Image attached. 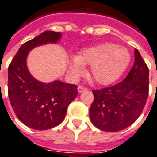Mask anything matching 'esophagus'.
<instances>
[{
  "label": "esophagus",
  "instance_id": "esophagus-1",
  "mask_svg": "<svg viewBox=\"0 0 157 157\" xmlns=\"http://www.w3.org/2000/svg\"><path fill=\"white\" fill-rule=\"evenodd\" d=\"M86 90H88V88H85V87H83V86H78V93H83V91H86Z\"/></svg>",
  "mask_w": 157,
  "mask_h": 157
}]
</instances>
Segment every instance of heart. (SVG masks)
<instances>
[{
  "label": "heart",
  "mask_w": 157,
  "mask_h": 157,
  "mask_svg": "<svg viewBox=\"0 0 157 157\" xmlns=\"http://www.w3.org/2000/svg\"><path fill=\"white\" fill-rule=\"evenodd\" d=\"M131 61L128 49L114 44H102L87 48L69 61V69L74 75H79L84 66L90 65L89 74L99 84H109L118 78Z\"/></svg>",
  "instance_id": "heart-1"
}]
</instances>
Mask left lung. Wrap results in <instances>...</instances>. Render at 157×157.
Listing matches in <instances>:
<instances>
[{"label": "left lung", "instance_id": "left-lung-1", "mask_svg": "<svg viewBox=\"0 0 157 157\" xmlns=\"http://www.w3.org/2000/svg\"><path fill=\"white\" fill-rule=\"evenodd\" d=\"M125 79L115 85L93 90L89 109L92 123L100 130L115 132L131 126L143 110L149 92V69L140 53Z\"/></svg>", "mask_w": 157, "mask_h": 157}]
</instances>
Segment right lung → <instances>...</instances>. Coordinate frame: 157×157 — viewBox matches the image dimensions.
I'll return each instance as SVG.
<instances>
[{"mask_svg":"<svg viewBox=\"0 0 157 157\" xmlns=\"http://www.w3.org/2000/svg\"><path fill=\"white\" fill-rule=\"evenodd\" d=\"M59 32L44 31L23 44L8 67V96L16 117L35 130H47L59 125L69 103L77 97L78 86L55 80L41 83L29 74L26 58L29 50L47 43H56Z\"/></svg>","mask_w":157,"mask_h":157,"instance_id":"obj_1","label":"right lung"}]
</instances>
